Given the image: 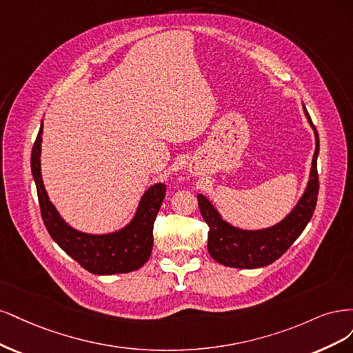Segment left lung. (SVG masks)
Here are the masks:
<instances>
[{
    "instance_id": "obj_1",
    "label": "left lung",
    "mask_w": 353,
    "mask_h": 353,
    "mask_svg": "<svg viewBox=\"0 0 353 353\" xmlns=\"http://www.w3.org/2000/svg\"><path fill=\"white\" fill-rule=\"evenodd\" d=\"M305 110V116L315 132V152L312 158L311 177L303 196L298 205L279 224L264 230H241L225 223L211 202L198 195L202 219L210 227L208 232V252L217 263L233 268H258L265 267L279 259L292 243L301 236L306 224L310 223L318 196V172L316 157L320 151V139L312 120Z\"/></svg>"
}]
</instances>
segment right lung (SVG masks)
<instances>
[{"mask_svg": "<svg viewBox=\"0 0 353 353\" xmlns=\"http://www.w3.org/2000/svg\"><path fill=\"white\" fill-rule=\"evenodd\" d=\"M41 134L42 124L32 148L30 167L42 220L54 242L92 274H120L141 268L152 251L154 221L165 196V185L158 183L145 192L134 219L123 230L101 236L77 232L64 223L45 192L39 160Z\"/></svg>", "mask_w": 353, "mask_h": 353, "instance_id": "add662e5", "label": "right lung"}]
</instances>
